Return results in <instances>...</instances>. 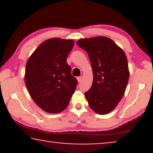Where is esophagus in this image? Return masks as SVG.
Returning <instances> with one entry per match:
<instances>
[{
	"mask_svg": "<svg viewBox=\"0 0 153 153\" xmlns=\"http://www.w3.org/2000/svg\"><path fill=\"white\" fill-rule=\"evenodd\" d=\"M77 80H78L79 83L81 82V81H82V76H78V77H77Z\"/></svg>",
	"mask_w": 153,
	"mask_h": 153,
	"instance_id": "esophagus-1",
	"label": "esophagus"
}]
</instances>
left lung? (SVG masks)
<instances>
[{"mask_svg":"<svg viewBox=\"0 0 153 153\" xmlns=\"http://www.w3.org/2000/svg\"><path fill=\"white\" fill-rule=\"evenodd\" d=\"M76 44L88 53L93 68V84L85 93L90 107L98 114H108L122 99L128 83L127 56L106 37L81 39Z\"/></svg>","mask_w":153,"mask_h":153,"instance_id":"1","label":"left lung"}]
</instances>
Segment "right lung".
<instances>
[{"instance_id":"right-lung-1","label":"right lung","mask_w":153,"mask_h":153,"mask_svg":"<svg viewBox=\"0 0 153 153\" xmlns=\"http://www.w3.org/2000/svg\"><path fill=\"white\" fill-rule=\"evenodd\" d=\"M74 42L52 38L43 42L27 61L25 83L34 102L51 114L68 106L77 83L67 57Z\"/></svg>"}]
</instances>
